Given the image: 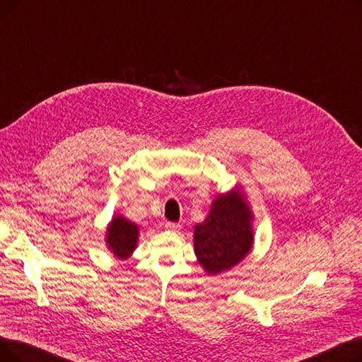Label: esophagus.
<instances>
[{
  "instance_id": "1",
  "label": "esophagus",
  "mask_w": 362,
  "mask_h": 362,
  "mask_svg": "<svg viewBox=\"0 0 362 362\" xmlns=\"http://www.w3.org/2000/svg\"><path fill=\"white\" fill-rule=\"evenodd\" d=\"M165 229L167 230H171V232H177L180 229V224L176 223V221H165Z\"/></svg>"
}]
</instances>
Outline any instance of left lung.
<instances>
[{"label": "left lung", "instance_id": "left-lung-1", "mask_svg": "<svg viewBox=\"0 0 362 362\" xmlns=\"http://www.w3.org/2000/svg\"><path fill=\"white\" fill-rule=\"evenodd\" d=\"M195 254L211 274L229 270L252 246L251 213L239 194L220 195L210 214L195 227Z\"/></svg>", "mask_w": 362, "mask_h": 362}]
</instances>
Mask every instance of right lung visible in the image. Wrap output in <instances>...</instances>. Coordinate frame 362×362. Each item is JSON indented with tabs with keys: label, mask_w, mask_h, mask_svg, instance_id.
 I'll return each instance as SVG.
<instances>
[{
	"label": "right lung",
	"mask_w": 362,
	"mask_h": 362,
	"mask_svg": "<svg viewBox=\"0 0 362 362\" xmlns=\"http://www.w3.org/2000/svg\"><path fill=\"white\" fill-rule=\"evenodd\" d=\"M139 229L135 223L124 217H116L108 227L107 243L114 255L119 258H127L135 250Z\"/></svg>",
	"instance_id": "add662e5"
}]
</instances>
